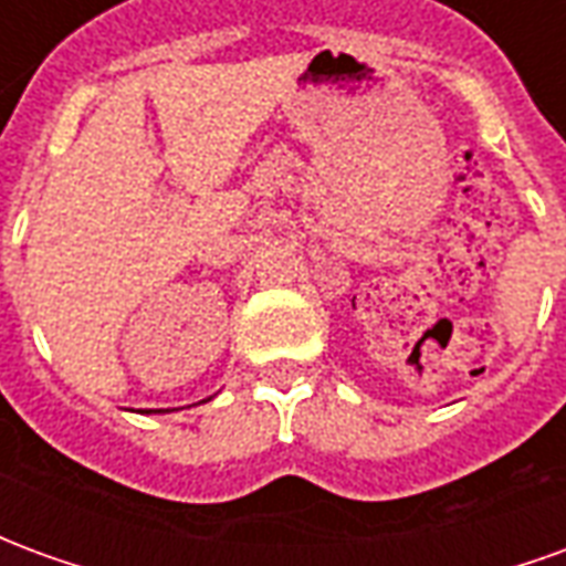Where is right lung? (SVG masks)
Instances as JSON below:
<instances>
[{
  "label": "right lung",
  "mask_w": 566,
  "mask_h": 566,
  "mask_svg": "<svg viewBox=\"0 0 566 566\" xmlns=\"http://www.w3.org/2000/svg\"><path fill=\"white\" fill-rule=\"evenodd\" d=\"M148 412H150V409H148Z\"/></svg>",
  "instance_id": "add662e5"
}]
</instances>
